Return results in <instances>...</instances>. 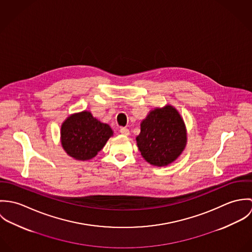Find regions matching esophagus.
I'll return each instance as SVG.
<instances>
[{"instance_id": "obj_1", "label": "esophagus", "mask_w": 252, "mask_h": 252, "mask_svg": "<svg viewBox=\"0 0 252 252\" xmlns=\"http://www.w3.org/2000/svg\"><path fill=\"white\" fill-rule=\"evenodd\" d=\"M120 133L123 136H129V134H130V132H129V130L127 128H121L120 129Z\"/></svg>"}]
</instances>
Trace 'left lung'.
I'll use <instances>...</instances> for the list:
<instances>
[{
	"label": "left lung",
	"instance_id": "obj_1",
	"mask_svg": "<svg viewBox=\"0 0 252 252\" xmlns=\"http://www.w3.org/2000/svg\"><path fill=\"white\" fill-rule=\"evenodd\" d=\"M186 132L178 109L166 105L151 109L141 122L137 145L146 162L156 167H165L175 162L184 150Z\"/></svg>",
	"mask_w": 252,
	"mask_h": 252
}]
</instances>
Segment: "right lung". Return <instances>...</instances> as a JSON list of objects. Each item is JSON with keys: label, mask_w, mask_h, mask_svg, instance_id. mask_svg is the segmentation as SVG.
Wrapping results in <instances>:
<instances>
[{"label": "right lung", "mask_w": 252, "mask_h": 252, "mask_svg": "<svg viewBox=\"0 0 252 252\" xmlns=\"http://www.w3.org/2000/svg\"><path fill=\"white\" fill-rule=\"evenodd\" d=\"M60 141L63 149L73 159L87 161L103 149L113 135L112 129L83 110L69 115L61 125Z\"/></svg>", "instance_id": "obj_1"}]
</instances>
